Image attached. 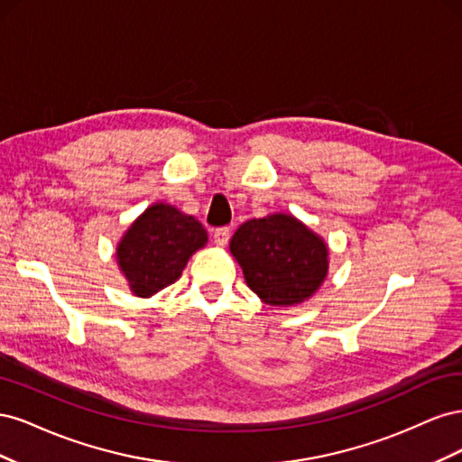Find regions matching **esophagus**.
I'll list each match as a JSON object with an SVG mask.
<instances>
[{
    "instance_id": "obj_1",
    "label": "esophagus",
    "mask_w": 462,
    "mask_h": 462,
    "mask_svg": "<svg viewBox=\"0 0 462 462\" xmlns=\"http://www.w3.org/2000/svg\"><path fill=\"white\" fill-rule=\"evenodd\" d=\"M229 239H231L229 227H219V229L214 231V243H216L217 246H226V245L229 243Z\"/></svg>"
}]
</instances>
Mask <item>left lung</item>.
Here are the masks:
<instances>
[{
	"instance_id": "1",
	"label": "left lung",
	"mask_w": 462,
	"mask_h": 462,
	"mask_svg": "<svg viewBox=\"0 0 462 462\" xmlns=\"http://www.w3.org/2000/svg\"><path fill=\"white\" fill-rule=\"evenodd\" d=\"M245 282L270 306H295L309 300L326 282L328 243L291 214L248 219L229 243Z\"/></svg>"
}]
</instances>
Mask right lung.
<instances>
[{
    "instance_id": "right-lung-1",
    "label": "right lung",
    "mask_w": 462,
    "mask_h": 462,
    "mask_svg": "<svg viewBox=\"0 0 462 462\" xmlns=\"http://www.w3.org/2000/svg\"><path fill=\"white\" fill-rule=\"evenodd\" d=\"M206 243L208 233L199 219L171 204L153 202L123 233L116 258L133 295L150 299L175 283Z\"/></svg>"
}]
</instances>
